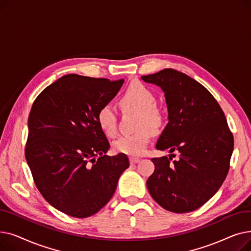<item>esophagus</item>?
<instances>
[{"label": "esophagus", "mask_w": 251, "mask_h": 251, "mask_svg": "<svg viewBox=\"0 0 251 251\" xmlns=\"http://www.w3.org/2000/svg\"><path fill=\"white\" fill-rule=\"evenodd\" d=\"M139 162V159L138 157H130V163L131 164H136V163H138Z\"/></svg>", "instance_id": "1"}]
</instances>
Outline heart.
<instances>
[{
  "label": "heart",
  "instance_id": "b5f03b06",
  "mask_svg": "<svg viewBox=\"0 0 251 251\" xmlns=\"http://www.w3.org/2000/svg\"><path fill=\"white\" fill-rule=\"evenodd\" d=\"M153 92L140 83L130 85L120 100V107L125 112L138 113L136 129L138 132L124 135L114 142L117 152L128 155H140L147 150L151 132L159 130L163 124V114L156 107ZM97 121L102 132L113 137L117 133V117L110 105L100 107L97 113Z\"/></svg>",
  "mask_w": 251,
  "mask_h": 251
}]
</instances>
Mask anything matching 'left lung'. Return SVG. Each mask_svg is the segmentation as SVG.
Segmentation results:
<instances>
[{
	"instance_id": "8db88e82",
	"label": "left lung",
	"mask_w": 251,
	"mask_h": 251,
	"mask_svg": "<svg viewBox=\"0 0 251 251\" xmlns=\"http://www.w3.org/2000/svg\"><path fill=\"white\" fill-rule=\"evenodd\" d=\"M141 79L165 94L169 122L155 148L171 153L151 159L154 172L148 189L169 212H192L212 199L227 177L234 139L225 114L203 85L182 72L164 69ZM174 151L179 157L171 163Z\"/></svg>"
}]
</instances>
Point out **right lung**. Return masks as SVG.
<instances>
[{"label": "right lung", "instance_id": "obj_1", "mask_svg": "<svg viewBox=\"0 0 251 251\" xmlns=\"http://www.w3.org/2000/svg\"><path fill=\"white\" fill-rule=\"evenodd\" d=\"M111 81L65 75L35 99L28 117L25 157L44 199L60 212L87 218L109 202L129 167L125 153L109 156L97 113L118 94Z\"/></svg>", "mask_w": 251, "mask_h": 251}]
</instances>
